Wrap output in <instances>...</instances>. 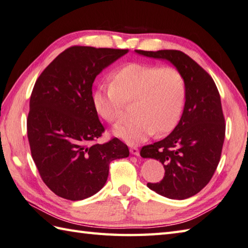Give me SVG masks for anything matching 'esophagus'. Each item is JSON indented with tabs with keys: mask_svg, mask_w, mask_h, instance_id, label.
<instances>
[{
	"mask_svg": "<svg viewBox=\"0 0 248 248\" xmlns=\"http://www.w3.org/2000/svg\"><path fill=\"white\" fill-rule=\"evenodd\" d=\"M129 151H130L131 154H134L136 156L139 155V149L137 148V146H131V148L129 149Z\"/></svg>",
	"mask_w": 248,
	"mask_h": 248,
	"instance_id": "obj_1",
	"label": "esophagus"
}]
</instances>
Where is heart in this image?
Masks as SVG:
<instances>
[{"label":"heart","instance_id":"1","mask_svg":"<svg viewBox=\"0 0 248 248\" xmlns=\"http://www.w3.org/2000/svg\"><path fill=\"white\" fill-rule=\"evenodd\" d=\"M186 100L184 76L173 66L129 63L112 76L109 87H98L92 95L94 109L108 123L123 117L131 104L133 119L120 123L114 134L128 143H138L154 133L164 136L178 126Z\"/></svg>","mask_w":248,"mask_h":248}]
</instances>
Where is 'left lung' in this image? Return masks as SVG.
<instances>
[{
	"label": "left lung",
	"instance_id": "obj_1",
	"mask_svg": "<svg viewBox=\"0 0 248 248\" xmlns=\"http://www.w3.org/2000/svg\"><path fill=\"white\" fill-rule=\"evenodd\" d=\"M139 54L167 60L184 76L186 100L178 126L169 136L144 145L140 155L164 165L165 176L148 187L169 199L183 200L198 194L218 166L226 124L219 92L200 65L179 50L143 51Z\"/></svg>",
	"mask_w": 248,
	"mask_h": 248
}]
</instances>
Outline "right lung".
<instances>
[{
  "label": "right lung",
  "mask_w": 248,
  "mask_h": 248,
  "mask_svg": "<svg viewBox=\"0 0 248 248\" xmlns=\"http://www.w3.org/2000/svg\"><path fill=\"white\" fill-rule=\"evenodd\" d=\"M127 49L73 46L60 53L37 78L27 120L32 158L53 193L77 201L103 188L112 160L129 155L118 138L103 144L92 102V85L102 70Z\"/></svg>",
  "instance_id": "1"
}]
</instances>
